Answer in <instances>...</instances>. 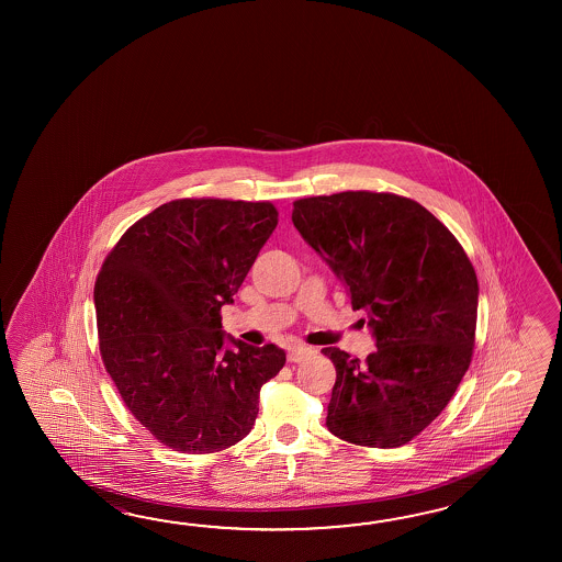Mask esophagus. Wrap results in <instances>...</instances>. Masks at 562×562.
<instances>
[{"label":"esophagus","mask_w":562,"mask_h":562,"mask_svg":"<svg viewBox=\"0 0 562 562\" xmlns=\"http://www.w3.org/2000/svg\"><path fill=\"white\" fill-rule=\"evenodd\" d=\"M310 353V347L297 346V344H295V346H289V349H286V359H289L291 363H295V361L307 358Z\"/></svg>","instance_id":"esophagus-1"}]
</instances>
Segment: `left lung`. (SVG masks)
Here are the masks:
<instances>
[{
	"instance_id": "8db88e82",
	"label": "left lung",
	"mask_w": 562,
	"mask_h": 562,
	"mask_svg": "<svg viewBox=\"0 0 562 562\" xmlns=\"http://www.w3.org/2000/svg\"><path fill=\"white\" fill-rule=\"evenodd\" d=\"M291 221L368 313L378 347L363 363L323 349L337 373L327 428L358 446H404L440 416L470 366L474 267L428 209L390 192L301 199Z\"/></svg>"
}]
</instances>
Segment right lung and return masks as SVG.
<instances>
[{
    "label": "right lung",
    "mask_w": 562,
    "mask_h": 562,
    "mask_svg": "<svg viewBox=\"0 0 562 562\" xmlns=\"http://www.w3.org/2000/svg\"><path fill=\"white\" fill-rule=\"evenodd\" d=\"M271 203L180 199L134 223L94 286L100 353L132 416L182 454L240 442L259 392L285 366L281 347L223 331L233 303L277 227Z\"/></svg>",
    "instance_id": "add662e5"
}]
</instances>
